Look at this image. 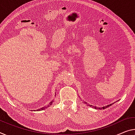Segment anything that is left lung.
Wrapping results in <instances>:
<instances>
[{
  "instance_id": "8db88e82",
  "label": "left lung",
  "mask_w": 135,
  "mask_h": 135,
  "mask_svg": "<svg viewBox=\"0 0 135 135\" xmlns=\"http://www.w3.org/2000/svg\"><path fill=\"white\" fill-rule=\"evenodd\" d=\"M85 103L86 104H87V103ZM112 104H109V105H108V106H104V107H103V108H97V107H94V106H92V105H89V106L90 107H93V108H95V109H106V108H108V107H109L110 106H111L112 105Z\"/></svg>"
}]
</instances>
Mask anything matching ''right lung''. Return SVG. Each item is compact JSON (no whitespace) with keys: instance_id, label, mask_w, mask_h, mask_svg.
I'll use <instances>...</instances> for the list:
<instances>
[{"instance_id":"obj_1","label":"right lung","mask_w":135,"mask_h":135,"mask_svg":"<svg viewBox=\"0 0 135 135\" xmlns=\"http://www.w3.org/2000/svg\"><path fill=\"white\" fill-rule=\"evenodd\" d=\"M53 103V102H50V103H49L47 106H45V107H42V108H40V109H39L38 110H38V111H40V110H44V109H46L47 108V107H49L50 106L51 104H52Z\"/></svg>"}]
</instances>
